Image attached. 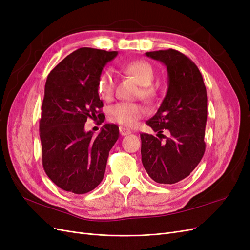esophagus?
<instances>
[{
  "label": "esophagus",
  "mask_w": 250,
  "mask_h": 250,
  "mask_svg": "<svg viewBox=\"0 0 250 250\" xmlns=\"http://www.w3.org/2000/svg\"><path fill=\"white\" fill-rule=\"evenodd\" d=\"M119 130H120L121 135H123V137H125V135H128V134L131 133V130H130V129H128V128L123 127V126H120Z\"/></svg>",
  "instance_id": "esophagus-1"
}]
</instances>
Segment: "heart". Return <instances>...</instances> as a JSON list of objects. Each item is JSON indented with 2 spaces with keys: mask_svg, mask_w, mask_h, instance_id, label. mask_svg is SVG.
Instances as JSON below:
<instances>
[{
  "mask_svg": "<svg viewBox=\"0 0 250 250\" xmlns=\"http://www.w3.org/2000/svg\"><path fill=\"white\" fill-rule=\"evenodd\" d=\"M122 70L129 76L138 81L141 87V97L146 100H151L156 96L155 88L151 85L154 79V70L152 65L145 60H133L122 66ZM116 81L112 73L108 70L104 71L98 79L97 90L102 100L110 101L115 95ZM146 115V109L137 103H118L108 110L110 121L126 127H133L138 121Z\"/></svg>",
  "mask_w": 250,
  "mask_h": 250,
  "instance_id": "obj_1",
  "label": "heart"
}]
</instances>
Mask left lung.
Instances as JSON below:
<instances>
[{
	"label": "left lung",
	"mask_w": 250,
	"mask_h": 250,
	"mask_svg": "<svg viewBox=\"0 0 250 250\" xmlns=\"http://www.w3.org/2000/svg\"><path fill=\"white\" fill-rule=\"evenodd\" d=\"M146 56L167 67L168 90L146 122L160 139L141 133L142 163L156 183L172 185L190 175L206 151L207 88L197 65L183 53L169 49L147 52ZM164 129L169 130V138L161 134Z\"/></svg>",
	"instance_id": "1"
}]
</instances>
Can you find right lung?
Masks as SVG:
<instances>
[{"label": "right lung", "mask_w": 250, "mask_h": 250, "mask_svg": "<svg viewBox=\"0 0 250 250\" xmlns=\"http://www.w3.org/2000/svg\"><path fill=\"white\" fill-rule=\"evenodd\" d=\"M117 55V51L80 48L48 75L40 121L42 166L66 192L85 194L98 187L119 139L115 124L103 125L97 137L84 130L87 119L104 122L97 83L105 64Z\"/></svg>", "instance_id": "right-lung-1"}]
</instances>
